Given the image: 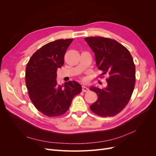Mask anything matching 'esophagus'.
<instances>
[{
    "instance_id": "obj_1",
    "label": "esophagus",
    "mask_w": 156,
    "mask_h": 156,
    "mask_svg": "<svg viewBox=\"0 0 156 156\" xmlns=\"http://www.w3.org/2000/svg\"><path fill=\"white\" fill-rule=\"evenodd\" d=\"M82 90H83V92H87L89 91V89H88L87 87H86L83 86V87H82Z\"/></svg>"
}]
</instances>
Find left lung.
Masks as SVG:
<instances>
[{"mask_svg": "<svg viewBox=\"0 0 156 156\" xmlns=\"http://www.w3.org/2000/svg\"><path fill=\"white\" fill-rule=\"evenodd\" d=\"M95 54L98 68L108 74L104 88L92 87L97 101L90 106L95 114L103 117L114 116L126 107L135 84V66L132 56L117 41L103 37L84 38Z\"/></svg>", "mask_w": 156, "mask_h": 156, "instance_id": "1", "label": "left lung"}]
</instances>
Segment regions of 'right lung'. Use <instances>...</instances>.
<instances>
[{
  "mask_svg": "<svg viewBox=\"0 0 156 156\" xmlns=\"http://www.w3.org/2000/svg\"><path fill=\"white\" fill-rule=\"evenodd\" d=\"M73 39L57 40L42 46L31 56L26 68L25 81L29 98L37 111L49 117L64 115L73 98L81 92V84L56 83V71L62 66L64 55Z\"/></svg>",
  "mask_w": 156,
  "mask_h": 156,
  "instance_id": "add662e5",
  "label": "right lung"
}]
</instances>
